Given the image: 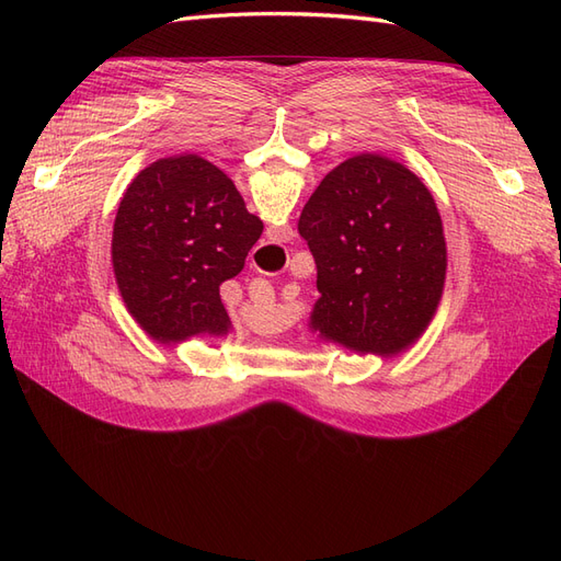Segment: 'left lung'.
Masks as SVG:
<instances>
[{"mask_svg": "<svg viewBox=\"0 0 561 561\" xmlns=\"http://www.w3.org/2000/svg\"><path fill=\"white\" fill-rule=\"evenodd\" d=\"M299 233L318 268L313 332L355 353L398 355L443 299L447 243L435 198L379 154L339 163L307 201Z\"/></svg>", "mask_w": 561, "mask_h": 561, "instance_id": "8db88e82", "label": "left lung"}]
</instances>
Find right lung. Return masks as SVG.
<instances>
[{
  "label": "right lung",
  "instance_id": "right-lung-1",
  "mask_svg": "<svg viewBox=\"0 0 561 561\" xmlns=\"http://www.w3.org/2000/svg\"><path fill=\"white\" fill-rule=\"evenodd\" d=\"M262 219L236 184L196 154L168 157L135 175L118 203L112 266L135 322L161 344L225 336L219 285L239 276Z\"/></svg>",
  "mask_w": 561,
  "mask_h": 561
}]
</instances>
